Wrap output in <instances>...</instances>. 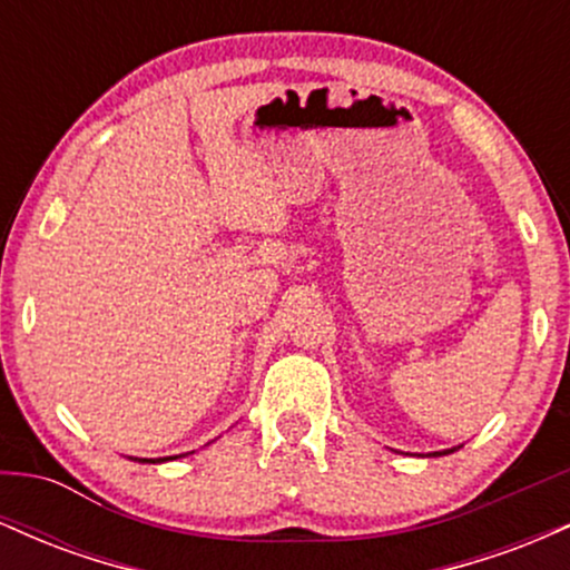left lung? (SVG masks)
I'll list each match as a JSON object with an SVG mask.
<instances>
[{"label": "left lung", "instance_id": "8db88e82", "mask_svg": "<svg viewBox=\"0 0 570 570\" xmlns=\"http://www.w3.org/2000/svg\"><path fill=\"white\" fill-rule=\"evenodd\" d=\"M448 453H453V450H442V453H431V455H448Z\"/></svg>", "mask_w": 570, "mask_h": 570}]
</instances>
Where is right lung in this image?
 Listing matches in <instances>:
<instances>
[{
    "label": "right lung",
    "mask_w": 570,
    "mask_h": 570,
    "mask_svg": "<svg viewBox=\"0 0 570 570\" xmlns=\"http://www.w3.org/2000/svg\"><path fill=\"white\" fill-rule=\"evenodd\" d=\"M171 458H176V455H171ZM171 458H139V461H149V463H163V461H171ZM136 461V458H134Z\"/></svg>",
    "instance_id": "right-lung-1"
}]
</instances>
